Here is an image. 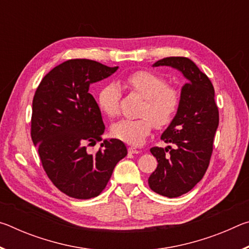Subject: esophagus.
Here are the masks:
<instances>
[{"label": "esophagus", "instance_id": "34e87169", "mask_svg": "<svg viewBox=\"0 0 249 249\" xmlns=\"http://www.w3.org/2000/svg\"><path fill=\"white\" fill-rule=\"evenodd\" d=\"M128 153L129 154H140L141 150L137 149L136 147H134V146H129L128 147Z\"/></svg>", "mask_w": 249, "mask_h": 249}]
</instances>
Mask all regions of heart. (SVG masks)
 Returning <instances> with one entry per match:
<instances>
[{
  "mask_svg": "<svg viewBox=\"0 0 249 249\" xmlns=\"http://www.w3.org/2000/svg\"><path fill=\"white\" fill-rule=\"evenodd\" d=\"M124 84L145 99L141 115L137 120H121L112 125L111 133L117 140L129 144H141L151 129L162 128L169 125L178 113L181 104V93L175 87L168 86L167 80L147 70L135 71L124 79ZM121 92L114 83L101 89L98 104L101 112L108 117H114L119 112Z\"/></svg>",
  "mask_w": 249,
  "mask_h": 249,
  "instance_id": "b5f03b06",
  "label": "heart"
}]
</instances>
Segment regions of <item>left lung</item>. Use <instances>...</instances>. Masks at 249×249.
Wrapping results in <instances>:
<instances>
[{"label":"left lung","mask_w":249,"mask_h":249,"mask_svg":"<svg viewBox=\"0 0 249 249\" xmlns=\"http://www.w3.org/2000/svg\"><path fill=\"white\" fill-rule=\"evenodd\" d=\"M159 66L178 69L188 80L181 89L179 111L161 135L163 142L176 148H150L158 166L149 177V188L160 196L177 197L190 191L208 169L218 126V108L212 82L190 59L167 57L154 64Z\"/></svg>","instance_id":"8db88e82"}]
</instances>
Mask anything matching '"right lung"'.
<instances>
[{"mask_svg": "<svg viewBox=\"0 0 249 249\" xmlns=\"http://www.w3.org/2000/svg\"><path fill=\"white\" fill-rule=\"evenodd\" d=\"M117 69L89 59H70L49 71L34 95L32 141L48 178L74 199L98 196L116 163L127 155L124 142L115 138L103 141L95 154L87 150L102 141L105 129L89 88Z\"/></svg>", "mask_w": 249, "mask_h": 249, "instance_id": "right-lung-1", "label": "right lung"}]
</instances>
